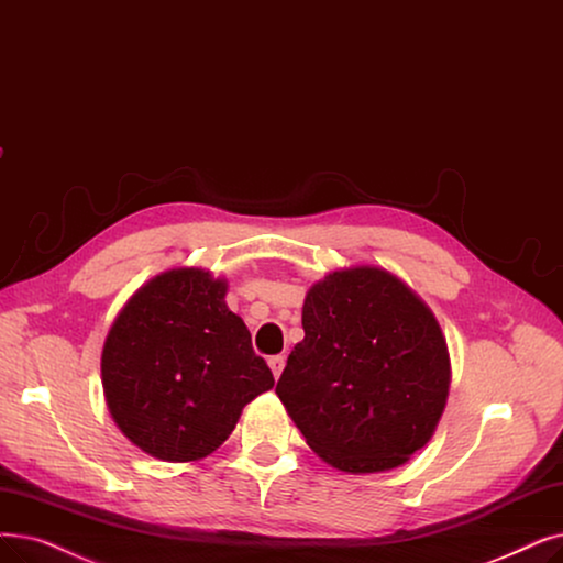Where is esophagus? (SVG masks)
<instances>
[{
  "instance_id": "obj_1",
  "label": "esophagus",
  "mask_w": 563,
  "mask_h": 563,
  "mask_svg": "<svg viewBox=\"0 0 563 563\" xmlns=\"http://www.w3.org/2000/svg\"><path fill=\"white\" fill-rule=\"evenodd\" d=\"M268 368H272L274 377L278 379L280 373H283V368H285V356H272V358H268Z\"/></svg>"
}]
</instances>
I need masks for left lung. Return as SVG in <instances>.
Segmentation results:
<instances>
[{
    "instance_id": "obj_1",
    "label": "left lung",
    "mask_w": 563,
    "mask_h": 563,
    "mask_svg": "<svg viewBox=\"0 0 563 563\" xmlns=\"http://www.w3.org/2000/svg\"><path fill=\"white\" fill-rule=\"evenodd\" d=\"M306 338L276 394L308 446L335 470H394L428 444L449 396L446 340L430 308L377 266L310 287Z\"/></svg>"
}]
</instances>
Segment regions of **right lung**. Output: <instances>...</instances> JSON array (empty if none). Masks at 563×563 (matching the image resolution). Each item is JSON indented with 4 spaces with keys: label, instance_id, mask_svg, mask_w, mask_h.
Here are the masks:
<instances>
[{
    "label": "right lung",
    "instance_id": "1",
    "mask_svg": "<svg viewBox=\"0 0 563 563\" xmlns=\"http://www.w3.org/2000/svg\"><path fill=\"white\" fill-rule=\"evenodd\" d=\"M225 291L202 268H173L140 287L114 320L101 358L106 400L144 453L167 462L209 455L241 409L274 386Z\"/></svg>",
    "mask_w": 563,
    "mask_h": 563
}]
</instances>
